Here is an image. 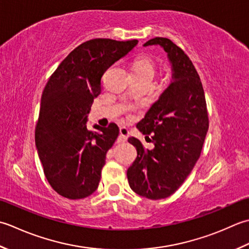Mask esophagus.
Instances as JSON below:
<instances>
[{"mask_svg": "<svg viewBox=\"0 0 249 249\" xmlns=\"http://www.w3.org/2000/svg\"><path fill=\"white\" fill-rule=\"evenodd\" d=\"M119 132H120V139L121 140H124V141H125V140H128V138H129V130L125 128V126H121V128L119 129Z\"/></svg>", "mask_w": 249, "mask_h": 249, "instance_id": "obj_1", "label": "esophagus"}]
</instances>
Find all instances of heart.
<instances>
[{"label":"heart","instance_id":"obj_1","mask_svg":"<svg viewBox=\"0 0 249 249\" xmlns=\"http://www.w3.org/2000/svg\"><path fill=\"white\" fill-rule=\"evenodd\" d=\"M132 70H133L134 75L144 76V77L154 78L156 74V65L148 55H140L139 58H136Z\"/></svg>","mask_w":249,"mask_h":249}]
</instances>
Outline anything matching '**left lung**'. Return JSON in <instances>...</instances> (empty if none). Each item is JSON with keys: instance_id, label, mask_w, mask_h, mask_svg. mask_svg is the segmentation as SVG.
Masks as SVG:
<instances>
[{"instance_id": "1", "label": "left lung", "mask_w": 249, "mask_h": 249, "mask_svg": "<svg viewBox=\"0 0 249 249\" xmlns=\"http://www.w3.org/2000/svg\"><path fill=\"white\" fill-rule=\"evenodd\" d=\"M160 45L173 68V82L136 124L151 135L155 147L145 150L141 142L129 138L138 157L126 171L135 194L150 200L173 195L194 169L209 130L204 90L194 63L171 39L155 37L144 44Z\"/></svg>"}]
</instances>
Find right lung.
<instances>
[{
    "instance_id": "1",
    "label": "right lung",
    "mask_w": 249,
    "mask_h": 249,
    "mask_svg": "<svg viewBox=\"0 0 249 249\" xmlns=\"http://www.w3.org/2000/svg\"><path fill=\"white\" fill-rule=\"evenodd\" d=\"M138 39L94 38L80 44L50 76L40 100L35 145L53 189L70 200L92 195L107 150L119 134L116 124L87 130V116L101 93L107 69L130 53Z\"/></svg>"
}]
</instances>
